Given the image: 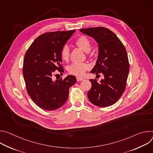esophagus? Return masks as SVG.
<instances>
[{
	"mask_svg": "<svg viewBox=\"0 0 153 153\" xmlns=\"http://www.w3.org/2000/svg\"><path fill=\"white\" fill-rule=\"evenodd\" d=\"M76 79H77V81H81V80H84V79H83V78L80 77H79V76H77V77H76Z\"/></svg>",
	"mask_w": 153,
	"mask_h": 153,
	"instance_id": "obj_1",
	"label": "esophagus"
}]
</instances>
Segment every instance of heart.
<instances>
[{
  "instance_id": "1",
  "label": "heart",
  "mask_w": 153,
  "mask_h": 153,
  "mask_svg": "<svg viewBox=\"0 0 153 153\" xmlns=\"http://www.w3.org/2000/svg\"><path fill=\"white\" fill-rule=\"evenodd\" d=\"M75 44L85 53H88L91 49V43L90 39L84 36H81L75 40ZM70 48L67 45L62 47L60 51V56L63 60L68 61L70 58ZM90 68V65L85 62L73 63L68 67V72L75 76H82Z\"/></svg>"
}]
</instances>
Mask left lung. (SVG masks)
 <instances>
[{
  "mask_svg": "<svg viewBox=\"0 0 153 153\" xmlns=\"http://www.w3.org/2000/svg\"><path fill=\"white\" fill-rule=\"evenodd\" d=\"M93 37L98 44L99 54L91 73H102L104 79H90L91 88L88 92L90 101L94 105L106 107L115 103L123 94L129 73V64L126 50L117 36L103 27L80 30Z\"/></svg>",
  "mask_w": 153,
  "mask_h": 153,
  "instance_id": "1",
  "label": "left lung"
}]
</instances>
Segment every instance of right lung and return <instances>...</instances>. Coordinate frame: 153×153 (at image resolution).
<instances>
[{"label": "right lung", "instance_id": "1", "mask_svg": "<svg viewBox=\"0 0 153 153\" xmlns=\"http://www.w3.org/2000/svg\"><path fill=\"white\" fill-rule=\"evenodd\" d=\"M76 30L47 33L39 36L27 51L23 75L32 100L43 110L53 111L67 102L69 89L76 82L74 76L53 80L55 71L63 73L60 51Z\"/></svg>", "mask_w": 153, "mask_h": 153}]
</instances>
